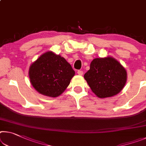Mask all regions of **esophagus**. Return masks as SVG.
Segmentation results:
<instances>
[{"mask_svg": "<svg viewBox=\"0 0 146 146\" xmlns=\"http://www.w3.org/2000/svg\"><path fill=\"white\" fill-rule=\"evenodd\" d=\"M77 73H78L79 75H83V71H81V70H78Z\"/></svg>", "mask_w": 146, "mask_h": 146, "instance_id": "34e87169", "label": "esophagus"}]
</instances>
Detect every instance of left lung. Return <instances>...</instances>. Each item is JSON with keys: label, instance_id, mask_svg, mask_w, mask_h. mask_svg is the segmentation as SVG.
Here are the masks:
<instances>
[{"label": "left lung", "instance_id": "1", "mask_svg": "<svg viewBox=\"0 0 146 146\" xmlns=\"http://www.w3.org/2000/svg\"><path fill=\"white\" fill-rule=\"evenodd\" d=\"M84 77L99 98H109L121 92L127 81V72L112 57L95 58Z\"/></svg>", "mask_w": 146, "mask_h": 146}]
</instances>
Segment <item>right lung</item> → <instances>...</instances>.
Returning a JSON list of instances; mask_svg holds the SVG:
<instances>
[{
  "label": "right lung",
  "mask_w": 146,
  "mask_h": 146,
  "mask_svg": "<svg viewBox=\"0 0 146 146\" xmlns=\"http://www.w3.org/2000/svg\"><path fill=\"white\" fill-rule=\"evenodd\" d=\"M75 75V71L66 59L52 52H47L29 69L31 84L39 93L56 98L64 92Z\"/></svg>",
  "instance_id": "1"
}]
</instances>
